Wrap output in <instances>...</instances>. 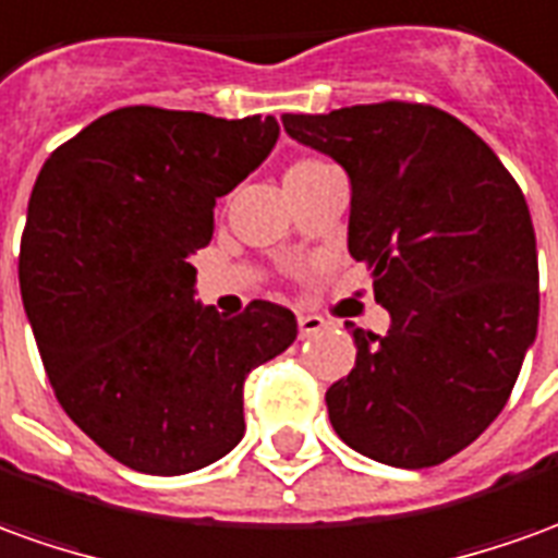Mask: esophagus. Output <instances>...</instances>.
Masks as SVG:
<instances>
[{"label":"esophagus","mask_w":558,"mask_h":558,"mask_svg":"<svg viewBox=\"0 0 558 558\" xmlns=\"http://www.w3.org/2000/svg\"><path fill=\"white\" fill-rule=\"evenodd\" d=\"M328 322L322 316H310V313H301L298 316V328H301V337H313V333H318V330L325 328Z\"/></svg>","instance_id":"1"}]
</instances>
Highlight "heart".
I'll list each match as a JSON object with an SVG mask.
<instances>
[{
    "instance_id": "heart-1",
    "label": "heart",
    "mask_w": 558,
    "mask_h": 558,
    "mask_svg": "<svg viewBox=\"0 0 558 558\" xmlns=\"http://www.w3.org/2000/svg\"><path fill=\"white\" fill-rule=\"evenodd\" d=\"M316 167H325V163H318V160H298V163H291V167H288L286 175H294V172H306V169H316Z\"/></svg>"
}]
</instances>
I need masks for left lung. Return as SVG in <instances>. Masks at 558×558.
<instances>
[{
    "label": "left lung",
    "instance_id": "1",
    "mask_svg": "<svg viewBox=\"0 0 558 558\" xmlns=\"http://www.w3.org/2000/svg\"><path fill=\"white\" fill-rule=\"evenodd\" d=\"M352 182L349 255L374 276L386 337L352 328L333 432L391 468L462 452L505 410L537 333V248L520 184L486 142L422 102L282 114Z\"/></svg>",
    "mask_w": 558,
    "mask_h": 558
}]
</instances>
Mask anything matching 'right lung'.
<instances>
[{
    "label": "right lung",
    "mask_w": 558,
    "mask_h": 558,
    "mask_svg": "<svg viewBox=\"0 0 558 558\" xmlns=\"http://www.w3.org/2000/svg\"><path fill=\"white\" fill-rule=\"evenodd\" d=\"M276 140L272 114L126 106L38 172L17 264L23 310L66 416L133 471L175 477L228 456L245 432V376L298 337L279 303L225 318L194 301L191 255L213 240L215 199Z\"/></svg>",
    "instance_id": "1"
}]
</instances>
